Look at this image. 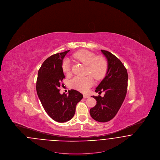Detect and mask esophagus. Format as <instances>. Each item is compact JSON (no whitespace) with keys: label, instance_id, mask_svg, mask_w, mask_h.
I'll return each mask as SVG.
<instances>
[{"label":"esophagus","instance_id":"34e87169","mask_svg":"<svg viewBox=\"0 0 160 160\" xmlns=\"http://www.w3.org/2000/svg\"><path fill=\"white\" fill-rule=\"evenodd\" d=\"M83 98H89V95H86V94H84Z\"/></svg>","mask_w":160,"mask_h":160}]
</instances>
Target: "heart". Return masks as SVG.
I'll return each instance as SVG.
<instances>
[{"instance_id":"heart-1","label":"heart","mask_w":160,"mask_h":160,"mask_svg":"<svg viewBox=\"0 0 160 160\" xmlns=\"http://www.w3.org/2000/svg\"><path fill=\"white\" fill-rule=\"evenodd\" d=\"M73 58L87 65V74H90L97 80L104 78L108 69V63L106 59L102 56L96 55L86 50L77 52L72 55ZM64 72L68 74L71 71L70 62L68 59H65L62 65ZM93 77L89 75L86 77L77 76L74 77L69 82L70 86L78 91L86 92L89 90L93 84Z\"/></svg>"}]
</instances>
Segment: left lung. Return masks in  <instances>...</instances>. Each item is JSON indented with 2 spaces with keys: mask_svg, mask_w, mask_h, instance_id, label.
Returning a JSON list of instances; mask_svg holds the SVG:
<instances>
[{
  "mask_svg": "<svg viewBox=\"0 0 160 160\" xmlns=\"http://www.w3.org/2000/svg\"><path fill=\"white\" fill-rule=\"evenodd\" d=\"M108 63L106 76L101 81L95 92L104 97L92 96L97 104L90 109L92 118L99 122H106L117 114L125 99L128 87V76L127 69L121 61L110 52L101 50Z\"/></svg>",
  "mask_w": 160,
  "mask_h": 160,
  "instance_id": "obj_1",
  "label": "left lung"
}]
</instances>
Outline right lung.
<instances>
[{"label": "right lung", "mask_w": 160, "mask_h": 160, "mask_svg": "<svg viewBox=\"0 0 160 160\" xmlns=\"http://www.w3.org/2000/svg\"><path fill=\"white\" fill-rule=\"evenodd\" d=\"M69 52L53 54L43 62L38 71L36 85L38 98L47 113L61 123L73 118L77 104L83 98V95L74 89L69 91L68 95L59 92L61 82L65 78L62 62Z\"/></svg>", "instance_id": "1"}]
</instances>
